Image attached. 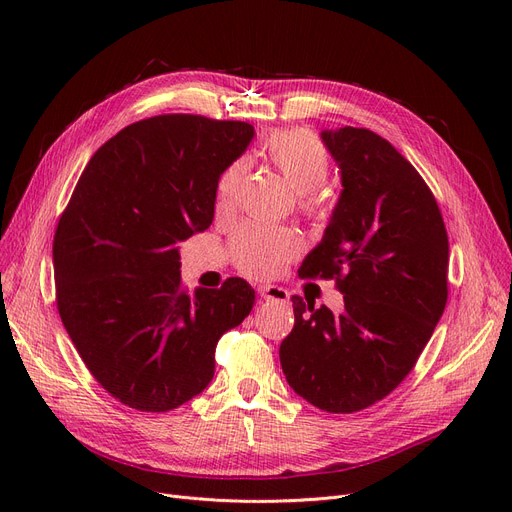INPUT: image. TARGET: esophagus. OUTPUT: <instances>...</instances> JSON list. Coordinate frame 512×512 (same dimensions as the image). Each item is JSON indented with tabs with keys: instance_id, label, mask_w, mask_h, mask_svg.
<instances>
[{
	"instance_id": "34e87169",
	"label": "esophagus",
	"mask_w": 512,
	"mask_h": 512,
	"mask_svg": "<svg viewBox=\"0 0 512 512\" xmlns=\"http://www.w3.org/2000/svg\"><path fill=\"white\" fill-rule=\"evenodd\" d=\"M257 294L265 301H278V303H288V290H284L282 286H274V284H261L257 286Z\"/></svg>"
}]
</instances>
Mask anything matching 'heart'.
I'll return each instance as SVG.
<instances>
[{"label":"heart","instance_id":"heart-1","mask_svg":"<svg viewBox=\"0 0 512 512\" xmlns=\"http://www.w3.org/2000/svg\"><path fill=\"white\" fill-rule=\"evenodd\" d=\"M263 157L282 174L292 191L307 195L303 209L313 218H328V203L313 191L326 182L330 174V153L315 134L303 128L272 132L261 145ZM247 172V161L236 159L220 174L215 197L218 205H230ZM299 238L286 228H267L259 224L242 226L232 242L230 253L240 272L255 278H270L282 272V267L299 255Z\"/></svg>","mask_w":512,"mask_h":512}]
</instances>
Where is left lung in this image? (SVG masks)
Instances as JSON below:
<instances>
[{"label": "left lung", "instance_id": "left-lung-1", "mask_svg": "<svg viewBox=\"0 0 512 512\" xmlns=\"http://www.w3.org/2000/svg\"><path fill=\"white\" fill-rule=\"evenodd\" d=\"M321 141L342 193L299 276L336 278L344 311L294 294L280 363L313 407L355 413L405 380L432 338L448 299V234L425 180L380 134L344 126Z\"/></svg>", "mask_w": 512, "mask_h": 512}]
</instances>
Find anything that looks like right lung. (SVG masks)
Here are the masks:
<instances>
[{
	"mask_svg": "<svg viewBox=\"0 0 512 512\" xmlns=\"http://www.w3.org/2000/svg\"><path fill=\"white\" fill-rule=\"evenodd\" d=\"M253 126L164 114L122 128L89 159L53 238L62 324L93 378L122 405L166 413L213 378L215 346L255 290L240 278L188 294L178 242L213 222L220 174Z\"/></svg>",
	"mask_w": 512,
	"mask_h": 512,
	"instance_id": "right-lung-1",
	"label": "right lung"
}]
</instances>
